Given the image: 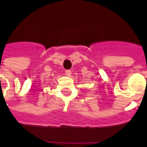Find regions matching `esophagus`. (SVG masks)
Segmentation results:
<instances>
[{"instance_id": "obj_1", "label": "esophagus", "mask_w": 147, "mask_h": 147, "mask_svg": "<svg viewBox=\"0 0 147 147\" xmlns=\"http://www.w3.org/2000/svg\"><path fill=\"white\" fill-rule=\"evenodd\" d=\"M71 74V70H65V75L67 76H70Z\"/></svg>"}]
</instances>
